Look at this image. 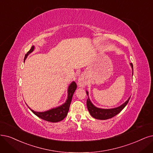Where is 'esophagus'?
<instances>
[{
	"mask_svg": "<svg viewBox=\"0 0 153 153\" xmlns=\"http://www.w3.org/2000/svg\"><path fill=\"white\" fill-rule=\"evenodd\" d=\"M86 84H87L86 79L84 78V77L82 76H80L78 79V85L81 88H83L86 85Z\"/></svg>",
	"mask_w": 153,
	"mask_h": 153,
	"instance_id": "esophagus-1",
	"label": "esophagus"
}]
</instances>
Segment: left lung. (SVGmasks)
<instances>
[{
	"label": "left lung",
	"instance_id": "1",
	"mask_svg": "<svg viewBox=\"0 0 153 153\" xmlns=\"http://www.w3.org/2000/svg\"><path fill=\"white\" fill-rule=\"evenodd\" d=\"M130 65H131L132 69V74H133V65L132 63L130 64ZM86 93L88 96L89 93H88V91H86ZM130 98H131V97H129L126 102L123 103L120 106L116 107V108H109V109L100 108H98V107H97V106H95L92 103V102L91 101V100H90V99L89 98V97L87 99L86 104H87L88 110L89 112V114L93 118H96V119H98V120H106V119H109V118L114 117L115 115H117L118 114H119V113L124 108H125V106L128 103Z\"/></svg>",
	"mask_w": 153,
	"mask_h": 153
}]
</instances>
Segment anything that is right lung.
<instances>
[{"label": "right lung", "mask_w": 153, "mask_h": 153, "mask_svg": "<svg viewBox=\"0 0 153 153\" xmlns=\"http://www.w3.org/2000/svg\"><path fill=\"white\" fill-rule=\"evenodd\" d=\"M34 50H35V46L33 45L31 49L28 51L27 53L25 55V59H24L25 61L28 55H30L31 52H33ZM76 88H77L76 83L74 81H72L70 84L69 87H68L67 98L65 101V102L57 107H55V108H53L47 111H42V112L34 111L33 110L31 109L30 107L29 108L34 114L44 120H46L50 122H60L63 120L64 118H65L67 115V113L69 111L70 105L72 101V96L74 93Z\"/></svg>", "instance_id": "obj_1"}]
</instances>
